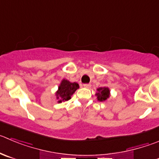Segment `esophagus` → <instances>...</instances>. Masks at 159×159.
<instances>
[{"label":"esophagus","mask_w":159,"mask_h":159,"mask_svg":"<svg viewBox=\"0 0 159 159\" xmlns=\"http://www.w3.org/2000/svg\"><path fill=\"white\" fill-rule=\"evenodd\" d=\"M84 87H85V88H90V87H91V85H90V84H84Z\"/></svg>","instance_id":"1"}]
</instances>
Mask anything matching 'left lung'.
I'll use <instances>...</instances> for the list:
<instances>
[{"label": "left lung", "mask_w": 159, "mask_h": 159, "mask_svg": "<svg viewBox=\"0 0 159 159\" xmlns=\"http://www.w3.org/2000/svg\"><path fill=\"white\" fill-rule=\"evenodd\" d=\"M97 93L96 96L98 98V101H105L110 98V89L108 87H99L97 89Z\"/></svg>", "instance_id": "obj_1"}]
</instances>
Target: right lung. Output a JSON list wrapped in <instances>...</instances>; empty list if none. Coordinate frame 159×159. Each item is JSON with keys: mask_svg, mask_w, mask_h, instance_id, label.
Here are the masks:
<instances>
[{"mask_svg": "<svg viewBox=\"0 0 159 159\" xmlns=\"http://www.w3.org/2000/svg\"><path fill=\"white\" fill-rule=\"evenodd\" d=\"M80 88V86L77 83H71L66 79H63L61 84H59L58 90L55 92L56 98L58 100V103H61L62 101H67L71 99L75 90Z\"/></svg>", "mask_w": 159, "mask_h": 159, "instance_id": "add662e5", "label": "right lung"}]
</instances>
